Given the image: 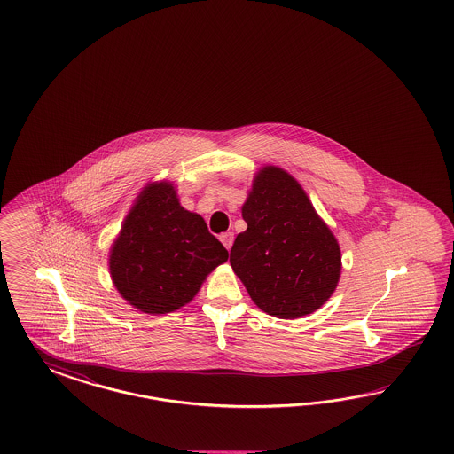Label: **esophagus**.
Instances as JSON below:
<instances>
[{"mask_svg": "<svg viewBox=\"0 0 454 454\" xmlns=\"http://www.w3.org/2000/svg\"><path fill=\"white\" fill-rule=\"evenodd\" d=\"M221 243L224 245V247L230 251L231 249V247H233V239H234V234L233 233H223L221 234Z\"/></svg>", "mask_w": 454, "mask_h": 454, "instance_id": "esophagus-1", "label": "esophagus"}]
</instances>
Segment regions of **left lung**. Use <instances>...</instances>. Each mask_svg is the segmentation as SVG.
<instances>
[{"label": "left lung", "mask_w": 454, "mask_h": 454, "mask_svg": "<svg viewBox=\"0 0 454 454\" xmlns=\"http://www.w3.org/2000/svg\"><path fill=\"white\" fill-rule=\"evenodd\" d=\"M241 215L247 228L236 236L230 262L262 311L296 319L330 300L341 276V249L288 171L260 168Z\"/></svg>", "instance_id": "1"}]
</instances>
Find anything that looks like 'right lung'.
<instances>
[{"instance_id":"add662e5","label":"right lung","mask_w":454,"mask_h":454,"mask_svg":"<svg viewBox=\"0 0 454 454\" xmlns=\"http://www.w3.org/2000/svg\"><path fill=\"white\" fill-rule=\"evenodd\" d=\"M228 251L207 223L179 205L171 181L148 183L110 249V275L128 304L146 315L173 313L192 301Z\"/></svg>"}]
</instances>
